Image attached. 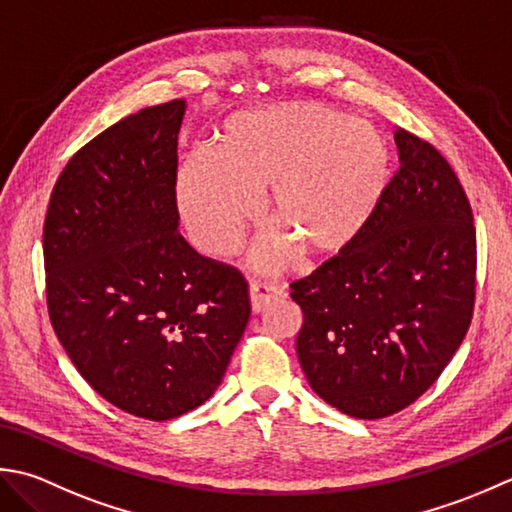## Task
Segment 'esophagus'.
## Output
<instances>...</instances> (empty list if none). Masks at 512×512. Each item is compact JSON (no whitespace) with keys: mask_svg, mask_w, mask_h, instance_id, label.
<instances>
[{"mask_svg":"<svg viewBox=\"0 0 512 512\" xmlns=\"http://www.w3.org/2000/svg\"><path fill=\"white\" fill-rule=\"evenodd\" d=\"M283 296H285L283 289L276 285H269V283H252V287H249V300H252L254 314L265 311L269 302H274Z\"/></svg>","mask_w":512,"mask_h":512,"instance_id":"1","label":"esophagus"}]
</instances>
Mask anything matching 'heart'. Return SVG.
Wrapping results in <instances>:
<instances>
[{
	"instance_id": "heart-1",
	"label": "heart",
	"mask_w": 512,
	"mask_h": 512,
	"mask_svg": "<svg viewBox=\"0 0 512 512\" xmlns=\"http://www.w3.org/2000/svg\"><path fill=\"white\" fill-rule=\"evenodd\" d=\"M391 179L378 125L322 103H276L232 114L212 154L181 163L174 198L203 252L227 254L267 194V223L305 258H331L371 225Z\"/></svg>"
}]
</instances>
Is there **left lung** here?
<instances>
[{"mask_svg":"<svg viewBox=\"0 0 512 512\" xmlns=\"http://www.w3.org/2000/svg\"><path fill=\"white\" fill-rule=\"evenodd\" d=\"M400 170L364 234L291 283L300 367L322 400L358 420L413 404L440 378L475 307L473 210L431 143L395 130Z\"/></svg>","mask_w":512,"mask_h":512,"instance_id":"1","label":"left lung"}]
</instances>
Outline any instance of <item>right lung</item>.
I'll return each instance as SVG.
<instances>
[{
    "mask_svg": "<svg viewBox=\"0 0 512 512\" xmlns=\"http://www.w3.org/2000/svg\"><path fill=\"white\" fill-rule=\"evenodd\" d=\"M185 101L110 125L59 174L44 223L52 329L92 389L163 422L221 384L249 314L247 280L179 234Z\"/></svg>",
    "mask_w": 512,
    "mask_h": 512,
    "instance_id": "obj_1",
    "label": "right lung"
}]
</instances>
